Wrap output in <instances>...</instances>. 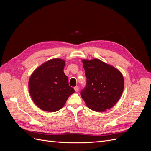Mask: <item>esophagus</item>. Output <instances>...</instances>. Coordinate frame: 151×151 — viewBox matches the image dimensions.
Returning a JSON list of instances; mask_svg holds the SVG:
<instances>
[{
	"label": "esophagus",
	"instance_id": "1",
	"mask_svg": "<svg viewBox=\"0 0 151 151\" xmlns=\"http://www.w3.org/2000/svg\"><path fill=\"white\" fill-rule=\"evenodd\" d=\"M74 90H75L76 92H77V91H79V86H76L74 88Z\"/></svg>",
	"mask_w": 151,
	"mask_h": 151
}]
</instances>
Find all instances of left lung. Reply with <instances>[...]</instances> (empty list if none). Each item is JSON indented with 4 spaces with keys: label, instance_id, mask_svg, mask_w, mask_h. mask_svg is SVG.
<instances>
[{
    "label": "left lung",
    "instance_id": "8db88e82",
    "mask_svg": "<svg viewBox=\"0 0 151 151\" xmlns=\"http://www.w3.org/2000/svg\"><path fill=\"white\" fill-rule=\"evenodd\" d=\"M87 79L81 96L91 110L103 112L115 105L122 94L124 79L122 72L98 58L82 60Z\"/></svg>",
    "mask_w": 151,
    "mask_h": 151
}]
</instances>
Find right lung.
<instances>
[{
	"label": "right lung",
	"instance_id": "1",
	"mask_svg": "<svg viewBox=\"0 0 151 151\" xmlns=\"http://www.w3.org/2000/svg\"><path fill=\"white\" fill-rule=\"evenodd\" d=\"M65 65L63 59L53 58L36 68L30 76L28 87L31 97L43 111L60 110L74 93L63 72Z\"/></svg>",
	"mask_w": 151,
	"mask_h": 151
}]
</instances>
